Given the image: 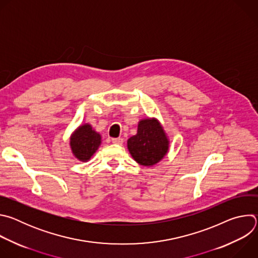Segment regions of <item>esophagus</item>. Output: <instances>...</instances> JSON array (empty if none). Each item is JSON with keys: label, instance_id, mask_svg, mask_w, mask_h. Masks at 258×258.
I'll list each match as a JSON object with an SVG mask.
<instances>
[{"label": "esophagus", "instance_id": "esophagus-1", "mask_svg": "<svg viewBox=\"0 0 258 258\" xmlns=\"http://www.w3.org/2000/svg\"><path fill=\"white\" fill-rule=\"evenodd\" d=\"M113 144H118V145H121L123 143V139L122 138H114L111 140Z\"/></svg>", "mask_w": 258, "mask_h": 258}]
</instances>
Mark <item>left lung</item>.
<instances>
[{
	"instance_id": "8db88e82",
	"label": "left lung",
	"mask_w": 258,
	"mask_h": 258,
	"mask_svg": "<svg viewBox=\"0 0 258 258\" xmlns=\"http://www.w3.org/2000/svg\"><path fill=\"white\" fill-rule=\"evenodd\" d=\"M127 149L136 162L152 166L161 161L169 149V141L156 118L141 119L137 135L127 140Z\"/></svg>"
}]
</instances>
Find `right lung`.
<instances>
[{
	"label": "right lung",
	"mask_w": 258,
	"mask_h": 258,
	"mask_svg": "<svg viewBox=\"0 0 258 258\" xmlns=\"http://www.w3.org/2000/svg\"><path fill=\"white\" fill-rule=\"evenodd\" d=\"M101 135L93 130L90 123L80 125L70 137V148L73 156L87 162L101 145Z\"/></svg>",
	"instance_id": "right-lung-1"
}]
</instances>
